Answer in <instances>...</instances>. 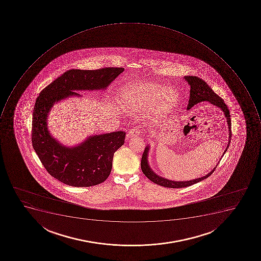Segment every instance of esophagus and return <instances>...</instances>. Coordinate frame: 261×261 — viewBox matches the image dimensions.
I'll return each mask as SVG.
<instances>
[{"label": "esophagus", "instance_id": "1", "mask_svg": "<svg viewBox=\"0 0 261 261\" xmlns=\"http://www.w3.org/2000/svg\"><path fill=\"white\" fill-rule=\"evenodd\" d=\"M140 129L139 128L134 127L132 129H129L127 135H126V138L127 139H130V138L135 137V136H140Z\"/></svg>", "mask_w": 261, "mask_h": 261}]
</instances>
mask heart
Returning a JSON list of instances; mask_svg holds the SVG:
<instances>
[{
  "instance_id": "b5f03b06",
  "label": "heart",
  "mask_w": 261,
  "mask_h": 261,
  "mask_svg": "<svg viewBox=\"0 0 261 261\" xmlns=\"http://www.w3.org/2000/svg\"><path fill=\"white\" fill-rule=\"evenodd\" d=\"M179 93L173 88H165L162 85L143 82L126 86L121 92L120 103L129 112H143L152 107L160 114H168L179 102Z\"/></svg>"
}]
</instances>
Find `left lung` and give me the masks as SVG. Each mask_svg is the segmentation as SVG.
<instances>
[{
    "mask_svg": "<svg viewBox=\"0 0 261 261\" xmlns=\"http://www.w3.org/2000/svg\"><path fill=\"white\" fill-rule=\"evenodd\" d=\"M185 80L189 83L190 86V96H189V105H188L187 109H191L194 105L197 103H201L203 101H208L209 103L215 105L216 107L220 108L222 111L224 112V116H225L227 123L228 126V143L227 148L224 150V153L222 156H224L226 151L228 150V146H229L230 141H231V137H232V130H231V118H230V113L227 105L224 103V100L218 96L216 93L214 92L207 83L205 81L202 80L201 78L197 77L195 76H185ZM150 146L147 145L144 149V153L142 156L141 159V169L142 171L144 173L145 176L149 179L150 180L156 184V185H161L162 187L171 188V189H179V188L189 187L190 185H194V184L198 183L200 181L206 179L212 173L215 171L216 169L214 167L207 175L204 176L200 177L197 179H192V180L188 181H174L170 179H166L164 177L160 176L158 174L154 172L150 166L149 162H148V152H149ZM221 156V158H222ZM221 160V158H220Z\"/></svg>",
    "mask_w": 261,
    "mask_h": 261,
    "instance_id": "left-lung-1",
    "label": "left lung"
}]
</instances>
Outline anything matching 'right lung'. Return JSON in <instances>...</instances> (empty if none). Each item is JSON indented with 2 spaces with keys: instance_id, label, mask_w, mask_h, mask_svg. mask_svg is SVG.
Here are the masks:
<instances>
[{
  "instance_id": "right-lung-1",
  "label": "right lung",
  "mask_w": 261,
  "mask_h": 261,
  "mask_svg": "<svg viewBox=\"0 0 261 261\" xmlns=\"http://www.w3.org/2000/svg\"><path fill=\"white\" fill-rule=\"evenodd\" d=\"M123 68L71 69L40 93L33 113L32 143L49 175L73 187H91L107 179L114 152L125 143V132L90 136L72 147L51 136L47 117L55 103L69 97H82L76 91L106 90Z\"/></svg>"
}]
</instances>
